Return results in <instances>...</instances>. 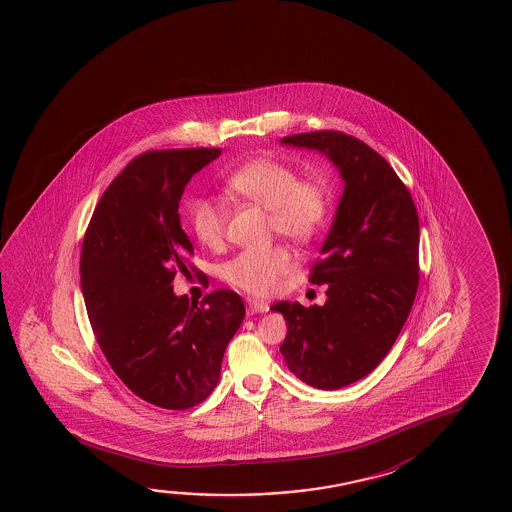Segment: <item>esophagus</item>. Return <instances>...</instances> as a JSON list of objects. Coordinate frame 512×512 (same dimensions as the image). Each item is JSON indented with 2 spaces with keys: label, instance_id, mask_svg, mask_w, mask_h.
Instances as JSON below:
<instances>
[{
  "label": "esophagus",
  "instance_id": "1",
  "mask_svg": "<svg viewBox=\"0 0 512 512\" xmlns=\"http://www.w3.org/2000/svg\"><path fill=\"white\" fill-rule=\"evenodd\" d=\"M246 309H248V314H259V312H268L269 305L266 302H262V300L248 298L246 300Z\"/></svg>",
  "mask_w": 512,
  "mask_h": 512
}]
</instances>
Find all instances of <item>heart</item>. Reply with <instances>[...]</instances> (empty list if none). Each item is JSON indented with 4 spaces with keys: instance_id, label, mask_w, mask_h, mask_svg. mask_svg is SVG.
<instances>
[{
    "instance_id": "heart-1",
    "label": "heart",
    "mask_w": 512,
    "mask_h": 512,
    "mask_svg": "<svg viewBox=\"0 0 512 512\" xmlns=\"http://www.w3.org/2000/svg\"><path fill=\"white\" fill-rule=\"evenodd\" d=\"M227 191L269 212V228L291 241H309L325 223L327 189L318 182H298V176L284 162L257 159L228 176ZM189 223L196 239L216 248L223 239L225 212L209 198H193L189 203ZM293 266V255L282 246L264 252L235 255L223 266L228 284L253 294H268L278 278Z\"/></svg>"
}]
</instances>
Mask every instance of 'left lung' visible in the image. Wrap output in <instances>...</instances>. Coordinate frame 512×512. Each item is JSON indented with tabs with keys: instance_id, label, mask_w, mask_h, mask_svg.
<instances>
[{
	"instance_id": "8db88e82",
	"label": "left lung",
	"mask_w": 512,
	"mask_h": 512,
	"mask_svg": "<svg viewBox=\"0 0 512 512\" xmlns=\"http://www.w3.org/2000/svg\"><path fill=\"white\" fill-rule=\"evenodd\" d=\"M280 144L319 151L336 166L344 191L312 268L327 284L325 305L278 302L289 371L334 391L369 375L393 348L419 282V221L411 193L387 160L334 130L289 135Z\"/></svg>"
}]
</instances>
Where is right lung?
I'll use <instances>...</instances> for the list:
<instances>
[{"label":"right lung","mask_w":512,"mask_h":512,"mask_svg":"<svg viewBox=\"0 0 512 512\" xmlns=\"http://www.w3.org/2000/svg\"><path fill=\"white\" fill-rule=\"evenodd\" d=\"M219 155H139L101 196L82 244L80 284L101 352L132 393L162 409L184 411L212 393L246 312L228 289L200 305L173 291L194 253L178 205L189 180Z\"/></svg>","instance_id":"add662e5"}]
</instances>
